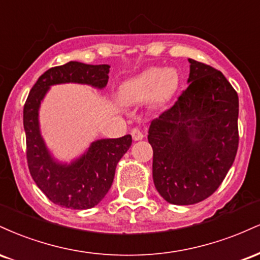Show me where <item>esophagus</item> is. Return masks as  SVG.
Wrapping results in <instances>:
<instances>
[{"mask_svg": "<svg viewBox=\"0 0 260 260\" xmlns=\"http://www.w3.org/2000/svg\"><path fill=\"white\" fill-rule=\"evenodd\" d=\"M131 134H132V138L134 140H142L143 138H144V133H143L138 127L133 128L132 132H131Z\"/></svg>", "mask_w": 260, "mask_h": 260, "instance_id": "1", "label": "esophagus"}]
</instances>
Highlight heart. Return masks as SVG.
Here are the masks:
<instances>
[{"label": "heart", "mask_w": 260, "mask_h": 260, "mask_svg": "<svg viewBox=\"0 0 260 260\" xmlns=\"http://www.w3.org/2000/svg\"><path fill=\"white\" fill-rule=\"evenodd\" d=\"M178 82V74L172 68L161 70L153 67L122 83L117 96L121 103L129 105L143 103L150 98L154 103L161 104L175 94Z\"/></svg>", "instance_id": "1"}]
</instances>
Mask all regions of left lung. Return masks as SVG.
<instances>
[{"label": "left lung", "instance_id": "left-lung-1", "mask_svg": "<svg viewBox=\"0 0 260 260\" xmlns=\"http://www.w3.org/2000/svg\"><path fill=\"white\" fill-rule=\"evenodd\" d=\"M188 88L151 121L153 180L166 202L190 205L219 188L238 148V95L211 66L188 58Z\"/></svg>", "mask_w": 260, "mask_h": 260}]
</instances>
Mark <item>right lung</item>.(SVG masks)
I'll return each mask as SVG.
<instances>
[{
  "label": "right lung",
  "mask_w": 260,
  "mask_h": 260,
  "mask_svg": "<svg viewBox=\"0 0 260 260\" xmlns=\"http://www.w3.org/2000/svg\"><path fill=\"white\" fill-rule=\"evenodd\" d=\"M109 64L71 61L47 70L31 88L23 110L26 160L32 180L52 203L62 208L90 209L103 201L111 188L116 166L132 144L131 134L115 139L95 140L82 156L71 164L58 162L50 154L39 126V109L50 86L64 83L105 88Z\"/></svg>",
  "instance_id": "obj_1"
}]
</instances>
